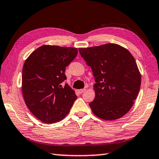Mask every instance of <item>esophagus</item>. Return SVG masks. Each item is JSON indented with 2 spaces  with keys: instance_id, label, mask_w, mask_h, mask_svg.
I'll return each mask as SVG.
<instances>
[{
  "instance_id": "34e87169",
  "label": "esophagus",
  "mask_w": 159,
  "mask_h": 159,
  "mask_svg": "<svg viewBox=\"0 0 159 159\" xmlns=\"http://www.w3.org/2000/svg\"><path fill=\"white\" fill-rule=\"evenodd\" d=\"M85 91H86V89H79V90H78V92H79L80 94L84 93Z\"/></svg>"
}]
</instances>
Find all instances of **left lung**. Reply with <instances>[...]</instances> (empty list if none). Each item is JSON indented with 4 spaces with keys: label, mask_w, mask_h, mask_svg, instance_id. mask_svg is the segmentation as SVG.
I'll list each match as a JSON object with an SVG mask.
<instances>
[{
    "label": "left lung",
    "mask_w": 159,
    "mask_h": 159,
    "mask_svg": "<svg viewBox=\"0 0 159 159\" xmlns=\"http://www.w3.org/2000/svg\"><path fill=\"white\" fill-rule=\"evenodd\" d=\"M79 52L95 78V98L89 104L92 111L105 120L123 117L132 107L141 87L134 57L116 43L80 48Z\"/></svg>",
    "instance_id": "8db88e82"
}]
</instances>
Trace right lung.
Returning a JSON list of instances; mask_svg holds the SVG:
<instances>
[{"mask_svg":"<svg viewBox=\"0 0 159 159\" xmlns=\"http://www.w3.org/2000/svg\"><path fill=\"white\" fill-rule=\"evenodd\" d=\"M77 55V49L43 45L30 54L22 71V93L32 114L45 123L65 118L77 99L75 91L65 84L67 66Z\"/></svg>","mask_w":159,"mask_h":159,"instance_id":"obj_1","label":"right lung"}]
</instances>
